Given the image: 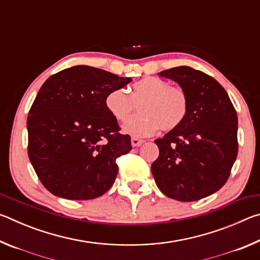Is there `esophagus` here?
Instances as JSON below:
<instances>
[{
  "mask_svg": "<svg viewBox=\"0 0 260 260\" xmlns=\"http://www.w3.org/2000/svg\"><path fill=\"white\" fill-rule=\"evenodd\" d=\"M131 143H132V147H140L141 144L143 143V140L138 139V138H132Z\"/></svg>",
  "mask_w": 260,
  "mask_h": 260,
  "instance_id": "1",
  "label": "esophagus"
}]
</instances>
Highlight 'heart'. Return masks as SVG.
I'll list each match as a JSON object with an SVG mask.
<instances>
[{
	"instance_id": "obj_1",
	"label": "heart",
	"mask_w": 260,
	"mask_h": 260,
	"mask_svg": "<svg viewBox=\"0 0 260 260\" xmlns=\"http://www.w3.org/2000/svg\"><path fill=\"white\" fill-rule=\"evenodd\" d=\"M114 88L105 96V108L114 119L125 122L140 107L141 116L122 126V132L144 138L159 129L170 132L182 124L188 112V98L182 88L170 86L160 79H144L129 89Z\"/></svg>"
}]
</instances>
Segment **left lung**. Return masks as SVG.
Listing matches in <instances>:
<instances>
[{"label":"left lung","mask_w":260,"mask_h":260,"mask_svg":"<svg viewBox=\"0 0 260 260\" xmlns=\"http://www.w3.org/2000/svg\"><path fill=\"white\" fill-rule=\"evenodd\" d=\"M179 83L188 98L186 119L155 140L159 156L151 172L157 187L170 199L192 202L218 191L236 159L237 114L223 87L189 67L161 71Z\"/></svg>","instance_id":"8db88e82"}]
</instances>
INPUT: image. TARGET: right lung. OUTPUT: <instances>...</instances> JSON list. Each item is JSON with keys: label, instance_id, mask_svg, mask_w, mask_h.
<instances>
[{"label": "right lung", "instance_id": "1", "mask_svg": "<svg viewBox=\"0 0 260 260\" xmlns=\"http://www.w3.org/2000/svg\"><path fill=\"white\" fill-rule=\"evenodd\" d=\"M132 81L78 65L49 77L27 117L28 157L43 186L67 200H93L116 180V159L129 152L105 96Z\"/></svg>", "mask_w": 260, "mask_h": 260}]
</instances>
